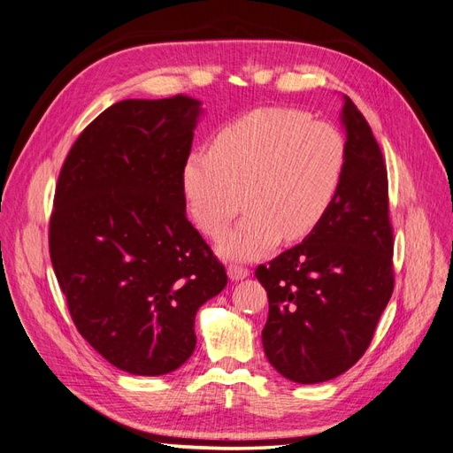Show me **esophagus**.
I'll list each match as a JSON object with an SVG mask.
<instances>
[{"label":"esophagus","instance_id":"34e87169","mask_svg":"<svg viewBox=\"0 0 453 453\" xmlns=\"http://www.w3.org/2000/svg\"><path fill=\"white\" fill-rule=\"evenodd\" d=\"M227 274H229L231 280H242V279H246L248 274H250V271H248L242 265H229L227 267Z\"/></svg>","mask_w":453,"mask_h":453}]
</instances>
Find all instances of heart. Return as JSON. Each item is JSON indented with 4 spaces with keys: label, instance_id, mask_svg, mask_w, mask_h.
Returning <instances> with one entry per match:
<instances>
[{
    "label": "heart",
    "instance_id": "1",
    "mask_svg": "<svg viewBox=\"0 0 453 453\" xmlns=\"http://www.w3.org/2000/svg\"><path fill=\"white\" fill-rule=\"evenodd\" d=\"M346 141L337 127L286 107H261L229 120L209 150L186 157L184 203L209 239H220L241 211V224L220 241L229 259H254L280 239L309 237L333 207L344 180Z\"/></svg>",
    "mask_w": 453,
    "mask_h": 453
}]
</instances>
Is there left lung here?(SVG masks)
Returning a JSON list of instances; mask_svg holds the SVG:
<instances>
[{"label":"left lung","instance_id":"obj_1","mask_svg":"<svg viewBox=\"0 0 453 453\" xmlns=\"http://www.w3.org/2000/svg\"><path fill=\"white\" fill-rule=\"evenodd\" d=\"M348 162L333 207L301 244L256 269L269 297L265 356L291 382L346 372L393 294L388 169L365 116L344 97Z\"/></svg>","mask_w":453,"mask_h":453}]
</instances>
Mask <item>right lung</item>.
Returning <instances> with one entry per match:
<instances>
[{
  "mask_svg": "<svg viewBox=\"0 0 453 453\" xmlns=\"http://www.w3.org/2000/svg\"><path fill=\"white\" fill-rule=\"evenodd\" d=\"M199 101L124 99L73 144L58 177L50 261L73 324L114 367L167 374L194 354L199 306L227 284L188 222L180 174Z\"/></svg>",
  "mask_w": 453,
  "mask_h": 453,
  "instance_id": "obj_1",
  "label": "right lung"
}]
</instances>
